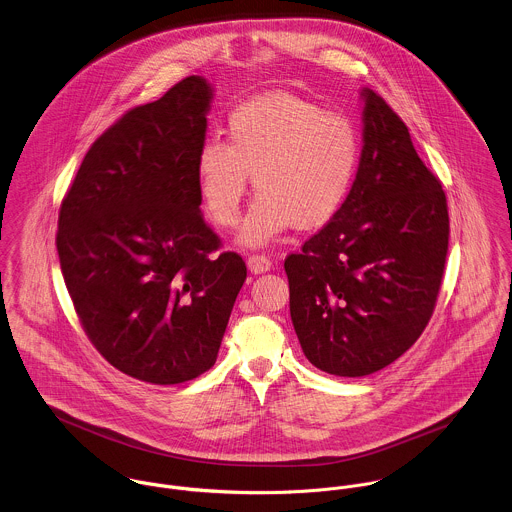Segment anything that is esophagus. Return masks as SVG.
<instances>
[{
  "label": "esophagus",
  "mask_w": 512,
  "mask_h": 512,
  "mask_svg": "<svg viewBox=\"0 0 512 512\" xmlns=\"http://www.w3.org/2000/svg\"><path fill=\"white\" fill-rule=\"evenodd\" d=\"M246 264L252 274H264L272 268V260L266 254H252V256H248Z\"/></svg>",
  "instance_id": "1"
}]
</instances>
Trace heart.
<instances>
[{
    "label": "heart",
    "instance_id": "1",
    "mask_svg": "<svg viewBox=\"0 0 512 512\" xmlns=\"http://www.w3.org/2000/svg\"><path fill=\"white\" fill-rule=\"evenodd\" d=\"M361 163V134L343 114L307 98L272 92L228 112L226 142L207 138L195 157L207 215L234 226L248 189L256 199L238 240L262 246L288 226L311 230L343 209Z\"/></svg>",
    "mask_w": 512,
    "mask_h": 512
}]
</instances>
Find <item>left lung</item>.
<instances>
[{"mask_svg":"<svg viewBox=\"0 0 512 512\" xmlns=\"http://www.w3.org/2000/svg\"><path fill=\"white\" fill-rule=\"evenodd\" d=\"M363 153L343 209L286 262L290 313L307 361L366 376L424 333L445 270L447 199L400 116L363 90Z\"/></svg>","mask_w":512,"mask_h":512,"instance_id":"left-lung-1","label":"left lung"}]
</instances>
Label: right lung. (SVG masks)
I'll use <instances>...</instances> for the list:
<instances>
[{"mask_svg":"<svg viewBox=\"0 0 512 512\" xmlns=\"http://www.w3.org/2000/svg\"><path fill=\"white\" fill-rule=\"evenodd\" d=\"M213 88L187 76L136 106L84 155L59 211L57 252L96 351L128 376L179 384L215 365L246 264L215 254L195 157Z\"/></svg>","mask_w":512,"mask_h":512,"instance_id":"obj_1","label":"right lung"}]
</instances>
